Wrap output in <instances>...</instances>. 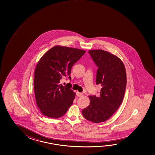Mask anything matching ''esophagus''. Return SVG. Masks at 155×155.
Returning <instances> with one entry per match:
<instances>
[{
    "label": "esophagus",
    "instance_id": "esophagus-1",
    "mask_svg": "<svg viewBox=\"0 0 155 155\" xmlns=\"http://www.w3.org/2000/svg\"><path fill=\"white\" fill-rule=\"evenodd\" d=\"M76 94V96H78V97H81L83 96V93H80V92H77Z\"/></svg>",
    "mask_w": 155,
    "mask_h": 155
}]
</instances>
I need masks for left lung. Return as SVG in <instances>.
Segmentation results:
<instances>
[{
    "label": "left lung",
    "instance_id": "1",
    "mask_svg": "<svg viewBox=\"0 0 155 155\" xmlns=\"http://www.w3.org/2000/svg\"><path fill=\"white\" fill-rule=\"evenodd\" d=\"M98 67L96 84L101 86L98 97L90 96V104L82 110L84 118L94 123L107 121L118 109L124 99L127 78L123 62L102 50L88 51Z\"/></svg>",
    "mask_w": 155,
    "mask_h": 155
}]
</instances>
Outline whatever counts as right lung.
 Returning <instances> with one entry per match:
<instances>
[{
    "label": "right lung",
    "mask_w": 155,
    "mask_h": 155,
    "mask_svg": "<svg viewBox=\"0 0 155 155\" xmlns=\"http://www.w3.org/2000/svg\"><path fill=\"white\" fill-rule=\"evenodd\" d=\"M86 51L75 48L56 46L44 54L34 73V88L37 106L43 115L59 118L73 104L75 93L71 83L63 86L65 77L71 80V68Z\"/></svg>",
    "instance_id": "1"
}]
</instances>
